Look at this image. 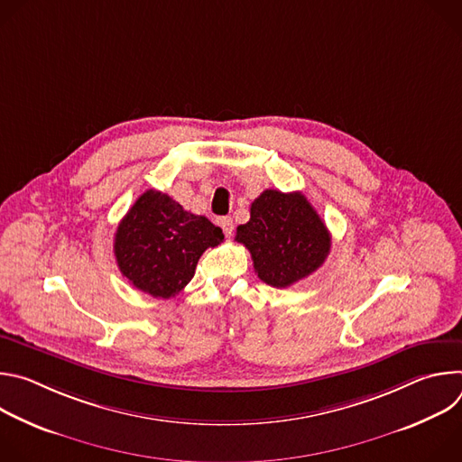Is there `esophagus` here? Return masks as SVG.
Returning a JSON list of instances; mask_svg holds the SVG:
<instances>
[{"mask_svg":"<svg viewBox=\"0 0 462 462\" xmlns=\"http://www.w3.org/2000/svg\"><path fill=\"white\" fill-rule=\"evenodd\" d=\"M217 223H219V226L223 228V232H225V236H232V232H234V221H232V217H219L217 219Z\"/></svg>","mask_w":462,"mask_h":462,"instance_id":"obj_1","label":"esophagus"}]
</instances>
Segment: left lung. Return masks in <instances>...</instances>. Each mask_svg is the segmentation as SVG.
Listing matches in <instances>:
<instances>
[{"mask_svg":"<svg viewBox=\"0 0 462 462\" xmlns=\"http://www.w3.org/2000/svg\"><path fill=\"white\" fill-rule=\"evenodd\" d=\"M236 241L248 248L257 278L276 289L310 276L331 250V234L301 191H263Z\"/></svg>","mask_w":462,"mask_h":462,"instance_id":"obj_1","label":"left lung"}]
</instances>
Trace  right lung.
Wrapping results in <instances>:
<instances>
[{
	"instance_id": "1",
	"label": "right lung",
	"mask_w": 462,
	"mask_h": 462,
	"mask_svg": "<svg viewBox=\"0 0 462 462\" xmlns=\"http://www.w3.org/2000/svg\"><path fill=\"white\" fill-rule=\"evenodd\" d=\"M223 239V230L205 216L186 212L162 191L146 189L120 221L113 250L131 285L168 300L191 282L203 252Z\"/></svg>"
}]
</instances>
